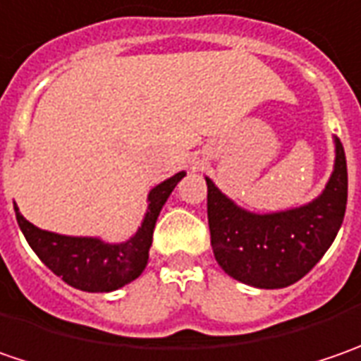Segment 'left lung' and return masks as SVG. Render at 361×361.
Returning a JSON list of instances; mask_svg holds the SVG:
<instances>
[{
	"label": "left lung",
	"instance_id": "obj_1",
	"mask_svg": "<svg viewBox=\"0 0 361 361\" xmlns=\"http://www.w3.org/2000/svg\"><path fill=\"white\" fill-rule=\"evenodd\" d=\"M324 192L279 213H251L207 178V215L216 263L233 279L259 289H281L315 267L334 243L345 215L348 166L340 138Z\"/></svg>",
	"mask_w": 361,
	"mask_h": 361
}]
</instances>
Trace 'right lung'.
Returning a JSON list of instances; mask_svg holds the SVG:
<instances>
[{"label":"right lung","instance_id":"1","mask_svg":"<svg viewBox=\"0 0 361 361\" xmlns=\"http://www.w3.org/2000/svg\"><path fill=\"white\" fill-rule=\"evenodd\" d=\"M187 173H176L148 192V209L136 235L124 243H106L96 237H68L37 229L23 219L18 204L16 219L35 255L63 281L82 291L106 293L134 281L148 263V249L162 204Z\"/></svg>","mask_w":361,"mask_h":361}]
</instances>
